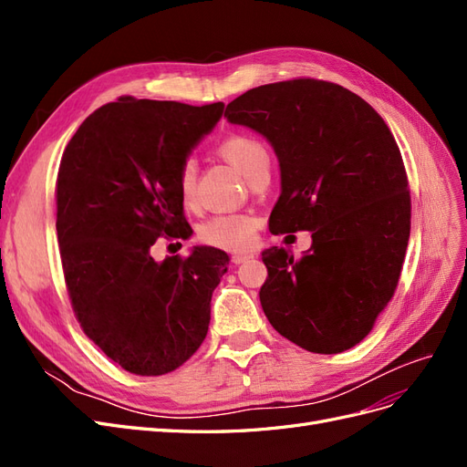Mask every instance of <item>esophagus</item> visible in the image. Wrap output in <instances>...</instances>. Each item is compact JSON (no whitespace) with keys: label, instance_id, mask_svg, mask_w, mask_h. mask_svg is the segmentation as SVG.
<instances>
[{"label":"esophagus","instance_id":"34e87169","mask_svg":"<svg viewBox=\"0 0 467 467\" xmlns=\"http://www.w3.org/2000/svg\"><path fill=\"white\" fill-rule=\"evenodd\" d=\"M251 259V255H234L232 257V263L234 265H242V263H245V261H249Z\"/></svg>","mask_w":467,"mask_h":467}]
</instances>
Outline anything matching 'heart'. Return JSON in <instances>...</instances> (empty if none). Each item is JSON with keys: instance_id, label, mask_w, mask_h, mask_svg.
Wrapping results in <instances>:
<instances>
[{"instance_id": "obj_1", "label": "heart", "mask_w": 467, "mask_h": 467, "mask_svg": "<svg viewBox=\"0 0 467 467\" xmlns=\"http://www.w3.org/2000/svg\"><path fill=\"white\" fill-rule=\"evenodd\" d=\"M216 151L223 160H228L235 169H239L251 182L255 181L261 173L268 171V150L257 136L249 132H232L223 136ZM177 192L181 196V202L185 206H192L196 199V165L192 160H185L177 169ZM259 220L247 214V212H225V214H216L206 220L201 230L199 237L201 242L234 253L249 251L255 244Z\"/></svg>"}]
</instances>
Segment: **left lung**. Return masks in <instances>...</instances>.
<instances>
[{
  "instance_id": "left-lung-1",
  "label": "left lung",
  "mask_w": 467,
  "mask_h": 467,
  "mask_svg": "<svg viewBox=\"0 0 467 467\" xmlns=\"http://www.w3.org/2000/svg\"><path fill=\"white\" fill-rule=\"evenodd\" d=\"M223 117L278 155L282 192L268 230L314 239L300 259L263 251L266 319L317 355L358 345L393 298L411 232L407 171L388 124L357 93L314 78L249 89Z\"/></svg>"
}]
</instances>
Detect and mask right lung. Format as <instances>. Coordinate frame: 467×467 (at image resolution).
Masks as SVG:
<instances>
[{
	"instance_id": "right-lung-1",
	"label": "right lung",
	"mask_w": 467,
	"mask_h": 467,
	"mask_svg": "<svg viewBox=\"0 0 467 467\" xmlns=\"http://www.w3.org/2000/svg\"><path fill=\"white\" fill-rule=\"evenodd\" d=\"M222 110L122 95L91 112L64 150L56 232L69 302L83 333L130 374L177 370L208 333L228 255L196 247L155 263L150 247L192 234L177 169Z\"/></svg>"
}]
</instances>
